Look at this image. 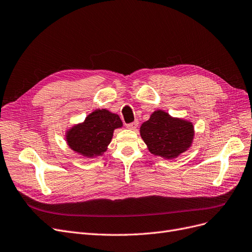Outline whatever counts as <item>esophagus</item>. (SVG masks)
Here are the masks:
<instances>
[{"instance_id":"obj_1","label":"esophagus","mask_w":252,"mask_h":252,"mask_svg":"<svg viewBox=\"0 0 252 252\" xmlns=\"http://www.w3.org/2000/svg\"><path fill=\"white\" fill-rule=\"evenodd\" d=\"M138 121H134V123H132V124H128L127 126H126V127L128 128V129H132V131H136L137 129V127H138Z\"/></svg>"}]
</instances>
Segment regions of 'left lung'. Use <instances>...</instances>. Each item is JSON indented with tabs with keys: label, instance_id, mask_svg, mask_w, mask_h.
<instances>
[{
	"label": "left lung",
	"instance_id": "obj_1",
	"mask_svg": "<svg viewBox=\"0 0 252 252\" xmlns=\"http://www.w3.org/2000/svg\"><path fill=\"white\" fill-rule=\"evenodd\" d=\"M140 135L153 155L171 160L189 150L195 132L191 121L156 110L141 125Z\"/></svg>",
	"mask_w": 252,
	"mask_h": 252
}]
</instances>
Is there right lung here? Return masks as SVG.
Masks as SVG:
<instances>
[{
  "mask_svg": "<svg viewBox=\"0 0 252 252\" xmlns=\"http://www.w3.org/2000/svg\"><path fill=\"white\" fill-rule=\"evenodd\" d=\"M123 126V121L107 109H96L81 124L71 126L65 133L71 151L85 158L101 156L113 137L114 129Z\"/></svg>",
  "mask_w": 252,
  "mask_h": 252,
  "instance_id": "right-lung-1",
  "label": "right lung"
}]
</instances>
